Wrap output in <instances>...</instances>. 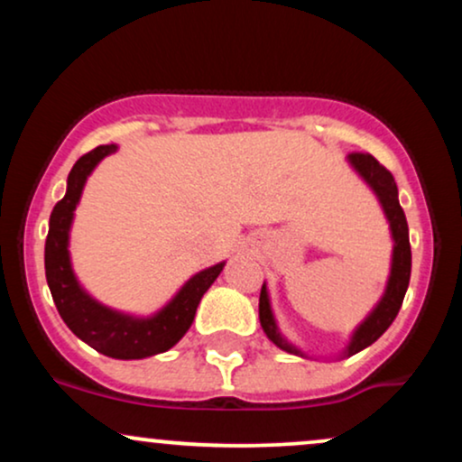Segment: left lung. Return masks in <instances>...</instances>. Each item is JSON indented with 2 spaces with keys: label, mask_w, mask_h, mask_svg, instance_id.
Instances as JSON below:
<instances>
[{
  "label": "left lung",
  "mask_w": 462,
  "mask_h": 462,
  "mask_svg": "<svg viewBox=\"0 0 462 462\" xmlns=\"http://www.w3.org/2000/svg\"><path fill=\"white\" fill-rule=\"evenodd\" d=\"M347 161L354 167V171H356L375 193V198H378L380 206H383L386 215V221H389L391 226V236H393V258H391L389 282H386V291L383 300L378 301V306L369 312L367 319L360 323L352 334V341H349V346L346 349V356H354L360 349L369 347L371 343L378 341V338L386 332V328L393 323L397 312L402 309V301H404L408 289V280H411V241H408L406 215L404 210H402L400 199H397L395 178L391 176L389 169L383 167L371 153L354 152L349 153ZM258 317H261V326L264 334L269 337V341H273L275 346L284 349V352L295 354V356H304L298 347L291 346L282 334H280L278 323L273 319L272 304H269L267 286L264 284L261 289V301H258Z\"/></svg>",
  "instance_id": "1"
}]
</instances>
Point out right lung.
Returning a JSON list of instances; mask_svg holds the SVG:
<instances>
[{
    "instance_id": "1",
    "label": "right lung",
    "mask_w": 462,
    "mask_h": 462,
    "mask_svg": "<svg viewBox=\"0 0 462 462\" xmlns=\"http://www.w3.org/2000/svg\"><path fill=\"white\" fill-rule=\"evenodd\" d=\"M113 152H116V145H99L73 164L67 178L65 198L58 201L50 217V232L45 241V275L56 309L69 330L104 356L139 360L167 352L187 334L201 298L226 263L213 264L195 273L162 310L145 319L124 315L95 301L79 286L71 269L69 230H71L73 210H76L87 178L91 176L97 162Z\"/></svg>"
}]
</instances>
